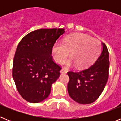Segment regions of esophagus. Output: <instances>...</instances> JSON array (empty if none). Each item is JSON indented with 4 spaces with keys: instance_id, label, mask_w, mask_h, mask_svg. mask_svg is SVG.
<instances>
[{
    "instance_id": "esophagus-1",
    "label": "esophagus",
    "mask_w": 121,
    "mask_h": 121,
    "mask_svg": "<svg viewBox=\"0 0 121 121\" xmlns=\"http://www.w3.org/2000/svg\"><path fill=\"white\" fill-rule=\"evenodd\" d=\"M61 73H67V71L66 70H65L64 68H62L60 71Z\"/></svg>"
}]
</instances>
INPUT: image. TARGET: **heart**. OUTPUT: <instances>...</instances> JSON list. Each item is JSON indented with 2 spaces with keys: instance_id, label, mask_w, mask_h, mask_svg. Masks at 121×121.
<instances>
[{
  "instance_id": "obj_1",
  "label": "heart",
  "mask_w": 121,
  "mask_h": 121,
  "mask_svg": "<svg viewBox=\"0 0 121 121\" xmlns=\"http://www.w3.org/2000/svg\"><path fill=\"white\" fill-rule=\"evenodd\" d=\"M70 51V57L66 61L67 66L77 65L85 68L94 63L100 51V44L97 39L83 34L68 36L63 42L58 41L52 48V55L57 63H61L67 58Z\"/></svg>"
}]
</instances>
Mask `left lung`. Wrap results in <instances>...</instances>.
I'll use <instances>...</instances> for the list:
<instances>
[{
	"mask_svg": "<svg viewBox=\"0 0 121 121\" xmlns=\"http://www.w3.org/2000/svg\"><path fill=\"white\" fill-rule=\"evenodd\" d=\"M102 51L92 65L80 72H69L68 94L74 101L82 104L94 102L99 97L109 77V54L102 43Z\"/></svg>",
	"mask_w": 121,
	"mask_h": 121,
	"instance_id": "left-lung-1",
	"label": "left lung"
}]
</instances>
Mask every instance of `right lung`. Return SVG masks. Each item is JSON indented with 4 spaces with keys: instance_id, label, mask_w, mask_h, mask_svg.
Segmentation results:
<instances>
[{
    "instance_id": "obj_1",
    "label": "right lung",
    "mask_w": 121,
    "mask_h": 121,
    "mask_svg": "<svg viewBox=\"0 0 121 121\" xmlns=\"http://www.w3.org/2000/svg\"><path fill=\"white\" fill-rule=\"evenodd\" d=\"M64 29H40L22 39L16 49L12 77L24 99L38 103L49 96L51 85L58 80L61 67L51 56L56 41Z\"/></svg>"
}]
</instances>
